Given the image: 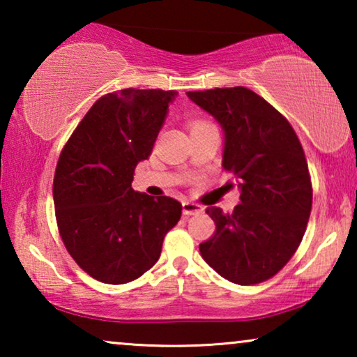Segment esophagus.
<instances>
[{"label":"esophagus","instance_id":"34e87169","mask_svg":"<svg viewBox=\"0 0 357 357\" xmlns=\"http://www.w3.org/2000/svg\"><path fill=\"white\" fill-rule=\"evenodd\" d=\"M182 208H183L185 216H193V214H199L203 211V208L199 206V204L192 203V202H183Z\"/></svg>","mask_w":357,"mask_h":357}]
</instances>
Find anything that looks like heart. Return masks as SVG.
<instances>
[{
	"label": "heart",
	"instance_id": "1",
	"mask_svg": "<svg viewBox=\"0 0 357 357\" xmlns=\"http://www.w3.org/2000/svg\"><path fill=\"white\" fill-rule=\"evenodd\" d=\"M204 123H206V121H203V120H197V121H193V123L190 125V126H192V128H195V126H199V125H204Z\"/></svg>",
	"mask_w": 357,
	"mask_h": 357
}]
</instances>
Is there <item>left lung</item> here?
<instances>
[{
  "instance_id": "8db88e82",
  "label": "left lung",
  "mask_w": 357,
  "mask_h": 357,
  "mask_svg": "<svg viewBox=\"0 0 357 357\" xmlns=\"http://www.w3.org/2000/svg\"><path fill=\"white\" fill-rule=\"evenodd\" d=\"M224 130L222 167L241 188L234 211L208 208L216 231L199 243L203 260L227 281L270 280L291 260L312 209L304 149L289 121L247 87L187 92Z\"/></svg>"
}]
</instances>
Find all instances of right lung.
<instances>
[{
    "label": "right lung",
    "instance_id": "obj_1",
    "mask_svg": "<svg viewBox=\"0 0 357 357\" xmlns=\"http://www.w3.org/2000/svg\"><path fill=\"white\" fill-rule=\"evenodd\" d=\"M175 91L121 89L102 96L63 148L53 178L58 231L87 275L125 284L159 260L182 204L131 188L153 153Z\"/></svg>",
    "mask_w": 357,
    "mask_h": 357
}]
</instances>
